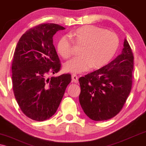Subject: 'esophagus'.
<instances>
[{
    "instance_id": "obj_1",
    "label": "esophagus",
    "mask_w": 146,
    "mask_h": 146,
    "mask_svg": "<svg viewBox=\"0 0 146 146\" xmlns=\"http://www.w3.org/2000/svg\"><path fill=\"white\" fill-rule=\"evenodd\" d=\"M72 82L74 83L77 84L78 82V77L76 75L72 74Z\"/></svg>"
}]
</instances>
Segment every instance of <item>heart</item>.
I'll return each mask as SVG.
<instances>
[{
    "label": "heart",
    "mask_w": 146,
    "mask_h": 146,
    "mask_svg": "<svg viewBox=\"0 0 146 146\" xmlns=\"http://www.w3.org/2000/svg\"><path fill=\"white\" fill-rule=\"evenodd\" d=\"M69 36L76 45L82 46L81 57L74 58L64 64V70L71 73L101 68L110 62L119 47V38L115 33L93 25L78 28L70 32ZM72 42L66 36L60 38L56 48L62 58L67 59L72 55Z\"/></svg>",
    "instance_id": "1"
}]
</instances>
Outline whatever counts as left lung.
Returning a JSON list of instances; mask_svg holds the SVG:
<instances>
[{
    "label": "left lung",
    "mask_w": 146,
    "mask_h": 146,
    "mask_svg": "<svg viewBox=\"0 0 146 146\" xmlns=\"http://www.w3.org/2000/svg\"><path fill=\"white\" fill-rule=\"evenodd\" d=\"M133 54L124 40L119 56L99 70L79 78V101L88 117L103 121L116 115L124 105L132 86Z\"/></svg>",
    "instance_id": "8db88e82"
}]
</instances>
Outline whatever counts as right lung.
I'll use <instances>...</instances> for the list:
<instances>
[{
    "mask_svg": "<svg viewBox=\"0 0 146 146\" xmlns=\"http://www.w3.org/2000/svg\"><path fill=\"white\" fill-rule=\"evenodd\" d=\"M56 24H41L30 29L19 39L12 64L13 92L20 108L33 120L49 119L56 111L70 74L48 77L60 70L53 36L64 30Z\"/></svg>",
    "mask_w": 146,
    "mask_h": 146,
    "instance_id": "right-lung-1",
    "label": "right lung"
}]
</instances>
